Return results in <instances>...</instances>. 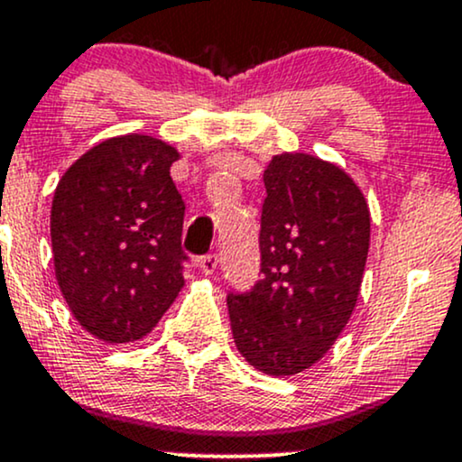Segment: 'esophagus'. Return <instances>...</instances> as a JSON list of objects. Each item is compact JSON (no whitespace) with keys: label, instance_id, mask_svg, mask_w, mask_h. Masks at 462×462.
Instances as JSON below:
<instances>
[{"label":"esophagus","instance_id":"34e87169","mask_svg":"<svg viewBox=\"0 0 462 462\" xmlns=\"http://www.w3.org/2000/svg\"><path fill=\"white\" fill-rule=\"evenodd\" d=\"M217 265H219V258H217V254H206L199 258V270L204 276H212L217 270Z\"/></svg>","mask_w":462,"mask_h":462}]
</instances>
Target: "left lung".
<instances>
[{"instance_id":"left-lung-1","label":"left lung","mask_w":462,"mask_h":462,"mask_svg":"<svg viewBox=\"0 0 462 462\" xmlns=\"http://www.w3.org/2000/svg\"><path fill=\"white\" fill-rule=\"evenodd\" d=\"M263 181V278L252 291L230 293L227 311L245 362L289 377L320 362L351 320L371 210L353 177L316 155H273Z\"/></svg>"}]
</instances>
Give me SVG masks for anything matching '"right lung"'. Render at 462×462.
Listing matches in <instances>:
<instances>
[{
	"label": "right lung",
	"instance_id": "add662e5",
	"mask_svg": "<svg viewBox=\"0 0 462 462\" xmlns=\"http://www.w3.org/2000/svg\"><path fill=\"white\" fill-rule=\"evenodd\" d=\"M180 151L153 135L91 146L54 190L50 236L57 282L85 331L107 344L142 339L184 287Z\"/></svg>",
	"mask_w": 462,
	"mask_h": 462
}]
</instances>
